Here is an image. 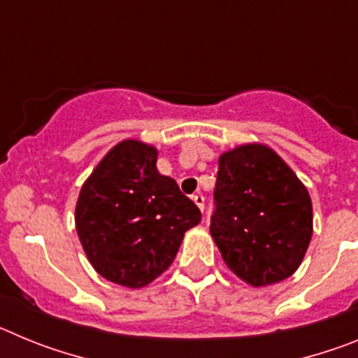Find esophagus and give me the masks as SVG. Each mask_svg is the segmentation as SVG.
Returning <instances> with one entry per match:
<instances>
[{
	"label": "esophagus",
	"mask_w": 358,
	"mask_h": 358,
	"mask_svg": "<svg viewBox=\"0 0 358 358\" xmlns=\"http://www.w3.org/2000/svg\"><path fill=\"white\" fill-rule=\"evenodd\" d=\"M192 201L195 202V204H197V208L201 211H204V195H201V194H195V195H192Z\"/></svg>",
	"instance_id": "obj_1"
}]
</instances>
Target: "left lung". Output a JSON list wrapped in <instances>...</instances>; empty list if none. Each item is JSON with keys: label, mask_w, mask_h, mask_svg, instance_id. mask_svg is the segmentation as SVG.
<instances>
[{"label": "left lung", "mask_w": 358, "mask_h": 358, "mask_svg": "<svg viewBox=\"0 0 358 358\" xmlns=\"http://www.w3.org/2000/svg\"><path fill=\"white\" fill-rule=\"evenodd\" d=\"M308 189L267 145L245 143L218 157L211 236L227 267L252 287L287 280L314 233Z\"/></svg>", "instance_id": "8db88e82"}]
</instances>
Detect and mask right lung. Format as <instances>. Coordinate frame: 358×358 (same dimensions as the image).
<instances>
[{"mask_svg": "<svg viewBox=\"0 0 358 358\" xmlns=\"http://www.w3.org/2000/svg\"><path fill=\"white\" fill-rule=\"evenodd\" d=\"M157 148L123 140L82 185L75 226L90 264L116 285L141 289L166 271L201 211L156 166Z\"/></svg>", "mask_w": 358, "mask_h": 358, "instance_id": "add662e5", "label": "right lung"}]
</instances>
